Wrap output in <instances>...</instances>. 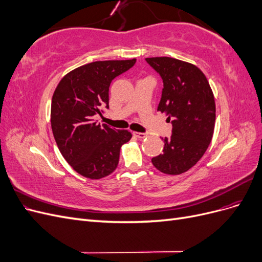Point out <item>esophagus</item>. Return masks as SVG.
I'll return each mask as SVG.
<instances>
[{
    "label": "esophagus",
    "instance_id": "obj_1",
    "mask_svg": "<svg viewBox=\"0 0 262 262\" xmlns=\"http://www.w3.org/2000/svg\"><path fill=\"white\" fill-rule=\"evenodd\" d=\"M133 136L137 137L139 139H144L147 137L146 133H142V132H133Z\"/></svg>",
    "mask_w": 262,
    "mask_h": 262
}]
</instances>
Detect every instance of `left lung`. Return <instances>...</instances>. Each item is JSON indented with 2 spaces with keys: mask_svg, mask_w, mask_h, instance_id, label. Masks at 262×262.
<instances>
[{
  "mask_svg": "<svg viewBox=\"0 0 262 262\" xmlns=\"http://www.w3.org/2000/svg\"><path fill=\"white\" fill-rule=\"evenodd\" d=\"M145 61L163 80L157 110L166 113L171 136L165 138L163 153L152 158L167 175H179L194 166L207 150L215 124V101L207 77L188 62L168 57Z\"/></svg>",
  "mask_w": 262,
  "mask_h": 262,
  "instance_id": "obj_1",
  "label": "left lung"
}]
</instances>
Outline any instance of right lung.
Listing matches in <instances>:
<instances>
[{"mask_svg": "<svg viewBox=\"0 0 262 262\" xmlns=\"http://www.w3.org/2000/svg\"><path fill=\"white\" fill-rule=\"evenodd\" d=\"M137 59L96 61L71 71L55 89L51 128L62 156L80 175L100 179L118 166L120 147L131 132L97 123L94 117L109 108L113 80L136 64Z\"/></svg>", "mask_w": 262, "mask_h": 262, "instance_id": "obj_1", "label": "right lung"}]
</instances>
